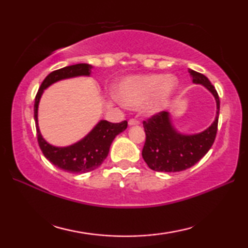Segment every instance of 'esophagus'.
Wrapping results in <instances>:
<instances>
[{
    "label": "esophagus",
    "instance_id": "esophagus-1",
    "mask_svg": "<svg viewBox=\"0 0 248 248\" xmlns=\"http://www.w3.org/2000/svg\"><path fill=\"white\" fill-rule=\"evenodd\" d=\"M128 124L129 125H138V124H140V121L136 120V119H130L128 121Z\"/></svg>",
    "mask_w": 248,
    "mask_h": 248
}]
</instances>
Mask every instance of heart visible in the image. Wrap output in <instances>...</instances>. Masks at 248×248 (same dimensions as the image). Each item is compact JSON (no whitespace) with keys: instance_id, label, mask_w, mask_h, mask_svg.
<instances>
[{"instance_id":"obj_1","label":"heart","mask_w":248,"mask_h":248,"mask_svg":"<svg viewBox=\"0 0 248 248\" xmlns=\"http://www.w3.org/2000/svg\"><path fill=\"white\" fill-rule=\"evenodd\" d=\"M175 75L146 74L125 77L115 87V96L124 106L137 108L143 105L148 115H156L167 108L178 90Z\"/></svg>"}]
</instances>
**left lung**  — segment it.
Masks as SVG:
<instances>
[{"label": "left lung", "instance_id": "1", "mask_svg": "<svg viewBox=\"0 0 248 248\" xmlns=\"http://www.w3.org/2000/svg\"><path fill=\"white\" fill-rule=\"evenodd\" d=\"M194 84H200L215 97L217 115L213 123L199 133H182L176 129L173 116L163 111L144 121L145 143L142 157L151 170L175 173L190 169L199 162L215 142L219 121L220 99L215 86L203 74L194 70L188 71Z\"/></svg>", "mask_w": 248, "mask_h": 248}]
</instances>
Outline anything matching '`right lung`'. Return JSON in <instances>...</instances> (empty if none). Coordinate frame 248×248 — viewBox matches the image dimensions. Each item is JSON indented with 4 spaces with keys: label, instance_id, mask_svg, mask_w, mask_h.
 I'll return each mask as SVG.
<instances>
[{
    "label": "right lung",
    "instance_id": "add662e5",
    "mask_svg": "<svg viewBox=\"0 0 248 248\" xmlns=\"http://www.w3.org/2000/svg\"><path fill=\"white\" fill-rule=\"evenodd\" d=\"M93 66L87 63L69 65L53 71L44 79L35 98L33 115H35L37 138L45 157L54 166L68 173L84 174L94 170L102 165L109 153V149L115 138L127 129V121L111 124L107 120H99L95 127L73 144L56 146L44 139L38 125V107L45 90L52 84L78 77H91Z\"/></svg>",
    "mask_w": 248,
    "mask_h": 248
}]
</instances>
